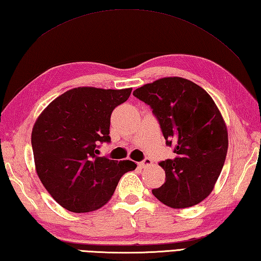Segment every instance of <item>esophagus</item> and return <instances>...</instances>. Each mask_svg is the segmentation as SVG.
<instances>
[{
    "label": "esophagus",
    "mask_w": 261,
    "mask_h": 261,
    "mask_svg": "<svg viewBox=\"0 0 261 261\" xmlns=\"http://www.w3.org/2000/svg\"><path fill=\"white\" fill-rule=\"evenodd\" d=\"M151 163H152L151 159H150L149 157H145V158L143 159V161L140 163V166L143 167V168H144V167H148V166L151 165Z\"/></svg>",
    "instance_id": "obj_1"
}]
</instances>
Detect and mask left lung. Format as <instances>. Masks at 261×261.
<instances>
[{"label": "left lung", "instance_id": "obj_1", "mask_svg": "<svg viewBox=\"0 0 261 261\" xmlns=\"http://www.w3.org/2000/svg\"><path fill=\"white\" fill-rule=\"evenodd\" d=\"M152 110L174 158L159 163L165 184L154 197L173 208L190 207L211 194L228 150L225 121L211 96L184 77H163L133 91Z\"/></svg>", "mask_w": 261, "mask_h": 261}]
</instances>
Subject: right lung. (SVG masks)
I'll list each match as a JSON object with an SVG mask.
<instances>
[{
    "instance_id": "add662e5",
    "label": "right lung",
    "mask_w": 261,
    "mask_h": 261,
    "mask_svg": "<svg viewBox=\"0 0 261 261\" xmlns=\"http://www.w3.org/2000/svg\"><path fill=\"white\" fill-rule=\"evenodd\" d=\"M132 93L127 89L74 88L50 103L32 132L36 173L53 198L71 212L103 206L120 177L134 171L132 161L98 157L110 143V119Z\"/></svg>"
}]
</instances>
